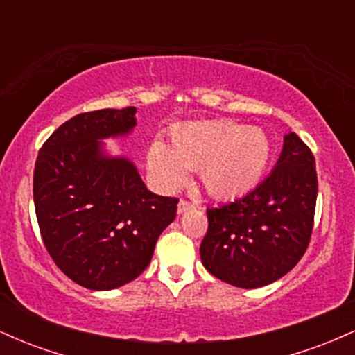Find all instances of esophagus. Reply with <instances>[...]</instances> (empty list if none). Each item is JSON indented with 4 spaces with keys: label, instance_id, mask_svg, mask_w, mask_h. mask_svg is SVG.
Segmentation results:
<instances>
[{
    "label": "esophagus",
    "instance_id": "esophagus-1",
    "mask_svg": "<svg viewBox=\"0 0 355 355\" xmlns=\"http://www.w3.org/2000/svg\"><path fill=\"white\" fill-rule=\"evenodd\" d=\"M193 209V205H191L190 202H187V200H180L178 202V214H185L187 210H191Z\"/></svg>",
    "mask_w": 355,
    "mask_h": 355
}]
</instances>
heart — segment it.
<instances>
[{"label": "heart", "instance_id": "obj_1", "mask_svg": "<svg viewBox=\"0 0 355 355\" xmlns=\"http://www.w3.org/2000/svg\"><path fill=\"white\" fill-rule=\"evenodd\" d=\"M272 144L259 126L227 120L193 121L170 133V146L155 141L146 155L152 177L166 190L183 185L187 170H198L211 197L229 200L250 191L266 173Z\"/></svg>", "mask_w": 355, "mask_h": 355}]
</instances>
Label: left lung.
I'll return each mask as SVG.
<instances>
[{"mask_svg": "<svg viewBox=\"0 0 355 355\" xmlns=\"http://www.w3.org/2000/svg\"><path fill=\"white\" fill-rule=\"evenodd\" d=\"M317 200L315 158L288 132L263 182L234 202L207 210L202 263L240 288L268 285L297 266L311 240Z\"/></svg>", "mask_w": 355, "mask_h": 355, "instance_id": "left-lung-1", "label": "left lung"}]
</instances>
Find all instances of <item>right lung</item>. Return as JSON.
<instances>
[{"mask_svg": "<svg viewBox=\"0 0 355 355\" xmlns=\"http://www.w3.org/2000/svg\"><path fill=\"white\" fill-rule=\"evenodd\" d=\"M135 113L126 107L73 116L36 158L33 198L44 247L64 275L92 291L135 280L177 215V198L150 191L135 164L105 146L133 132Z\"/></svg>", "mask_w": 355, "mask_h": 355, "instance_id": "add662e5", "label": "right lung"}]
</instances>
